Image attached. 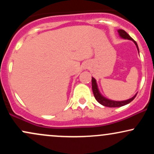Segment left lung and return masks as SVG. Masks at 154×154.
Instances as JSON below:
<instances>
[{"instance_id":"left-lung-1","label":"left lung","mask_w":154,"mask_h":154,"mask_svg":"<svg viewBox=\"0 0 154 154\" xmlns=\"http://www.w3.org/2000/svg\"><path fill=\"white\" fill-rule=\"evenodd\" d=\"M118 32H119V36L121 38H122L124 39H128V40H132L135 44L136 47H137V49L138 50L139 52V49H138V46H137V44L135 40L132 39L131 37L129 35L128 33L126 32L125 30L123 29H119L118 30ZM92 89H93V94H94L95 98L96 99L98 103L101 104V105L104 106H107V107H120V106H123L127 105L129 103L132 101V100H134V98H135L136 95H134L133 97L130 99L126 100H122V101H116V100H109L106 98L105 97H103V95L100 93L99 91H98V85H97V83H96V80H95V78L92 77Z\"/></svg>"}]
</instances>
